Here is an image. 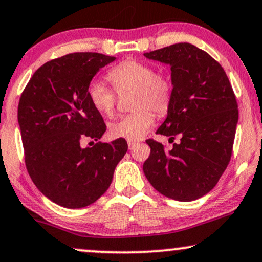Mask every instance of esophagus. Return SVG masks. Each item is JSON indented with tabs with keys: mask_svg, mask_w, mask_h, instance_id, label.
Segmentation results:
<instances>
[{
	"mask_svg": "<svg viewBox=\"0 0 262 262\" xmlns=\"http://www.w3.org/2000/svg\"><path fill=\"white\" fill-rule=\"evenodd\" d=\"M127 144H128V149H134L135 147H136V142H131V141H128L127 142Z\"/></svg>",
	"mask_w": 262,
	"mask_h": 262,
	"instance_id": "obj_1",
	"label": "esophagus"
}]
</instances>
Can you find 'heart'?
Returning <instances> with one entry per match:
<instances>
[{
  "instance_id": "b5f03b06",
  "label": "heart",
  "mask_w": 262,
  "mask_h": 262,
  "mask_svg": "<svg viewBox=\"0 0 262 262\" xmlns=\"http://www.w3.org/2000/svg\"><path fill=\"white\" fill-rule=\"evenodd\" d=\"M109 81L118 93L134 91L132 108L136 112L125 115L109 124L108 132L113 138L138 141L143 138L154 122V115L164 114L169 109L172 97V87L165 76L156 74L149 64L138 60H126L109 70ZM89 99L97 112L112 115L116 96L104 83L93 80L87 87Z\"/></svg>"
}]
</instances>
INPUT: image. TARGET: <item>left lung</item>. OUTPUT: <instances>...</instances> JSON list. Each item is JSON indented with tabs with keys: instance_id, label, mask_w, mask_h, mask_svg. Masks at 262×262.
Here are the masks:
<instances>
[{
	"instance_id": "8db88e82",
	"label": "left lung",
	"mask_w": 262,
	"mask_h": 262,
	"mask_svg": "<svg viewBox=\"0 0 262 262\" xmlns=\"http://www.w3.org/2000/svg\"><path fill=\"white\" fill-rule=\"evenodd\" d=\"M171 68L172 97L157 134L181 142L169 151L147 140L150 156L143 164L147 180L158 192L179 202L209 193L230 163L238 105L224 68L188 42L144 53Z\"/></svg>"
}]
</instances>
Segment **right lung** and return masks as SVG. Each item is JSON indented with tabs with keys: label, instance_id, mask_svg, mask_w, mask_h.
Returning <instances> with one entry per match:
<instances>
[{
	"label": "right lung",
	"instance_id": "obj_1",
	"mask_svg": "<svg viewBox=\"0 0 262 262\" xmlns=\"http://www.w3.org/2000/svg\"><path fill=\"white\" fill-rule=\"evenodd\" d=\"M115 59L76 52L45 63L19 101L18 124L29 175L42 194L64 208H85L104 194L127 151L122 138L82 147L83 141L95 143L105 132L87 87L101 68Z\"/></svg>",
	"mask_w": 262,
	"mask_h": 262
}]
</instances>
